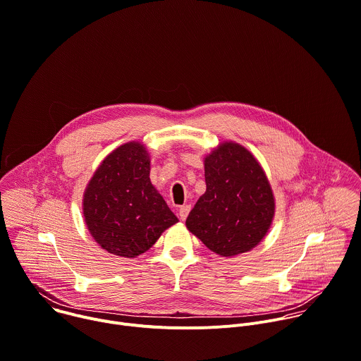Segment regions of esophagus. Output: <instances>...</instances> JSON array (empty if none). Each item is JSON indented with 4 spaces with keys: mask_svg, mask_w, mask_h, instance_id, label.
I'll return each mask as SVG.
<instances>
[{
    "mask_svg": "<svg viewBox=\"0 0 361 361\" xmlns=\"http://www.w3.org/2000/svg\"><path fill=\"white\" fill-rule=\"evenodd\" d=\"M189 212H190V206L189 204H185V206H180L179 207V217L182 219V220H185L186 217H188V214H189Z\"/></svg>",
    "mask_w": 361,
    "mask_h": 361,
    "instance_id": "34e87169",
    "label": "esophagus"
}]
</instances>
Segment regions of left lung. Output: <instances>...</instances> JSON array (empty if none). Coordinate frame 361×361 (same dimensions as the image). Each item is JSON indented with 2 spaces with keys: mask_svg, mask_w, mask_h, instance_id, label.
Listing matches in <instances>:
<instances>
[{
  "mask_svg": "<svg viewBox=\"0 0 361 361\" xmlns=\"http://www.w3.org/2000/svg\"><path fill=\"white\" fill-rule=\"evenodd\" d=\"M206 192L186 227L209 250L234 257L254 248L267 234L274 195L257 159L244 147L224 142L204 158Z\"/></svg>",
  "mask_w": 361,
  "mask_h": 361,
  "instance_id": "left-lung-1",
  "label": "left lung"
}]
</instances>
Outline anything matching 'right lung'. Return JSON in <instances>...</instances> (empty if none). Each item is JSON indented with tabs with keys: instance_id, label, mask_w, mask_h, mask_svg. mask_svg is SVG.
Instances as JSON below:
<instances>
[{
	"instance_id": "right-lung-1",
	"label": "right lung",
	"mask_w": 361,
	"mask_h": 361,
	"mask_svg": "<svg viewBox=\"0 0 361 361\" xmlns=\"http://www.w3.org/2000/svg\"><path fill=\"white\" fill-rule=\"evenodd\" d=\"M83 214L100 247L126 258L149 250L178 221L149 180V155L140 142L102 162L85 192Z\"/></svg>"
}]
</instances>
